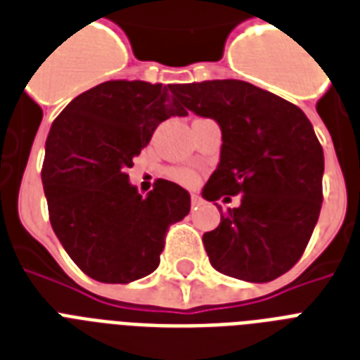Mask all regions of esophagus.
<instances>
[{
    "label": "esophagus",
    "mask_w": 360,
    "mask_h": 360,
    "mask_svg": "<svg viewBox=\"0 0 360 360\" xmlns=\"http://www.w3.org/2000/svg\"><path fill=\"white\" fill-rule=\"evenodd\" d=\"M191 202H192V207L198 209V207H200V205H202V203H203V200H202V198H200V196H198V194H192Z\"/></svg>",
    "instance_id": "obj_1"
}]
</instances>
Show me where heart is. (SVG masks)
I'll return each mask as SVG.
<instances>
[{
    "label": "heart",
    "instance_id": "obj_1",
    "mask_svg": "<svg viewBox=\"0 0 360 360\" xmlns=\"http://www.w3.org/2000/svg\"><path fill=\"white\" fill-rule=\"evenodd\" d=\"M175 181H179L183 185H194L198 179V175L192 172V169H175L174 174H172Z\"/></svg>",
    "mask_w": 360,
    "mask_h": 360
}]
</instances>
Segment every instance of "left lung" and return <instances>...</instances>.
<instances>
[{
	"label": "left lung",
	"instance_id": "obj_1",
	"mask_svg": "<svg viewBox=\"0 0 360 360\" xmlns=\"http://www.w3.org/2000/svg\"><path fill=\"white\" fill-rule=\"evenodd\" d=\"M186 110L219 123L220 162L202 196L240 194L239 207L203 236L219 273L245 282H271L302 256L323 192V149L301 108L248 82L209 80L175 86Z\"/></svg>",
	"mask_w": 360,
	"mask_h": 360
}]
</instances>
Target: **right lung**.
Masks as SVG:
<instances>
[{
    "label": "right lung",
    "mask_w": 360,
    "mask_h": 360,
    "mask_svg": "<svg viewBox=\"0 0 360 360\" xmlns=\"http://www.w3.org/2000/svg\"><path fill=\"white\" fill-rule=\"evenodd\" d=\"M174 91V84L104 82L72 98L48 132L41 177L53 233L98 282L151 274L169 224L191 211L183 186L158 179L141 196L127 175L158 124L186 115Z\"/></svg>",
    "instance_id": "add662e5"
}]
</instances>
